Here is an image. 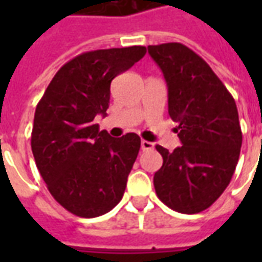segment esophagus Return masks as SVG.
I'll return each mask as SVG.
<instances>
[{
	"label": "esophagus",
	"instance_id": "34e87169",
	"mask_svg": "<svg viewBox=\"0 0 262 262\" xmlns=\"http://www.w3.org/2000/svg\"><path fill=\"white\" fill-rule=\"evenodd\" d=\"M142 150L143 151H146V150H151V148H154V144L151 142H147V140H142Z\"/></svg>",
	"mask_w": 262,
	"mask_h": 262
}]
</instances>
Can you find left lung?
<instances>
[{
	"mask_svg": "<svg viewBox=\"0 0 262 262\" xmlns=\"http://www.w3.org/2000/svg\"><path fill=\"white\" fill-rule=\"evenodd\" d=\"M168 86V115L182 146H156L163 165L154 174L160 201L180 213L208 209L236 170L243 135L234 99L205 60L182 43L148 46Z\"/></svg>",
	"mask_w": 262,
	"mask_h": 262,
	"instance_id": "obj_1",
	"label": "left lung"
}]
</instances>
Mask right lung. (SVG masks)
I'll return each mask as SVG.
<instances>
[{
	"label": "right lung",
	"mask_w": 262,
	"mask_h": 262,
	"mask_svg": "<svg viewBox=\"0 0 262 262\" xmlns=\"http://www.w3.org/2000/svg\"><path fill=\"white\" fill-rule=\"evenodd\" d=\"M146 52L130 46L78 54L56 73L37 103L31 137L37 170L52 196L75 216L108 213L125 193L140 137H111L94 119L106 115L112 80Z\"/></svg>",
	"instance_id": "right-lung-1"
}]
</instances>
